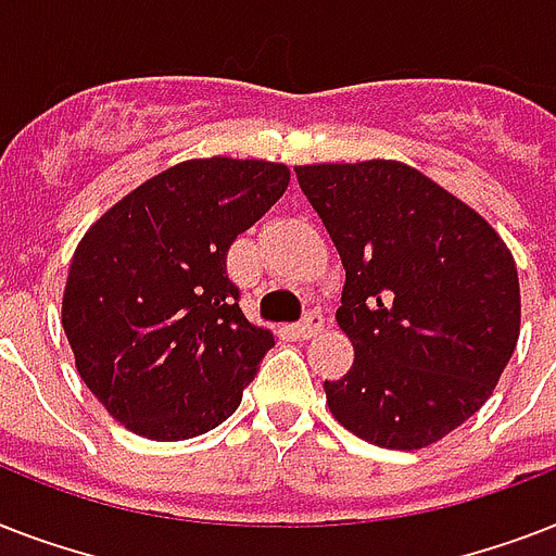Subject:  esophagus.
<instances>
[{"label": "esophagus", "instance_id": "34e87169", "mask_svg": "<svg viewBox=\"0 0 556 556\" xmlns=\"http://www.w3.org/2000/svg\"><path fill=\"white\" fill-rule=\"evenodd\" d=\"M320 329H323V312L312 308V312L305 314L303 320H300V326H296V334H300V338H314Z\"/></svg>", "mask_w": 556, "mask_h": 556}]
</instances>
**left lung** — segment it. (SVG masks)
Segmentation results:
<instances>
[{
    "label": "left lung",
    "instance_id": "obj_1",
    "mask_svg": "<svg viewBox=\"0 0 556 556\" xmlns=\"http://www.w3.org/2000/svg\"><path fill=\"white\" fill-rule=\"evenodd\" d=\"M338 248L355 364L326 404L357 439L421 450L491 397L519 338V277L473 207L397 161L294 167Z\"/></svg>",
    "mask_w": 556,
    "mask_h": 556
}]
</instances>
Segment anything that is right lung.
<instances>
[{
  "instance_id": "1",
  "label": "right lung",
  "mask_w": 556,
  "mask_h": 556,
  "mask_svg": "<svg viewBox=\"0 0 556 556\" xmlns=\"http://www.w3.org/2000/svg\"><path fill=\"white\" fill-rule=\"evenodd\" d=\"M288 178L270 161H185L135 187L80 239L63 329L80 378L126 430L181 441L236 413L274 334L239 308L227 251Z\"/></svg>"
}]
</instances>
